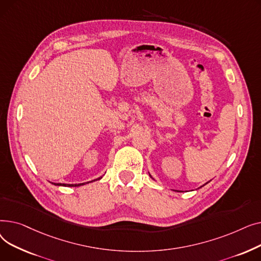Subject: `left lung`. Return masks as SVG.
Instances as JSON below:
<instances>
[{
  "label": "left lung",
  "instance_id": "8db88e82",
  "mask_svg": "<svg viewBox=\"0 0 261 261\" xmlns=\"http://www.w3.org/2000/svg\"><path fill=\"white\" fill-rule=\"evenodd\" d=\"M150 176H151V175H150Z\"/></svg>",
  "mask_w": 261,
  "mask_h": 261
}]
</instances>
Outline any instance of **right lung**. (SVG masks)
I'll use <instances>...</instances> for the list:
<instances>
[{"label": "right lung", "instance_id": "obj_1", "mask_svg": "<svg viewBox=\"0 0 261 261\" xmlns=\"http://www.w3.org/2000/svg\"><path fill=\"white\" fill-rule=\"evenodd\" d=\"M101 176L98 177V179H95L93 181H97V180H100ZM93 181H90V182H93ZM89 183V182H88ZM54 185H57V186H68V187H77V186H81V185H85V183H80V184H61V183H53Z\"/></svg>", "mask_w": 261, "mask_h": 261}]
</instances>
